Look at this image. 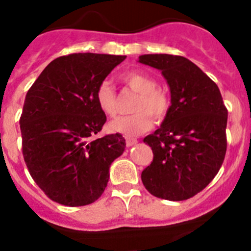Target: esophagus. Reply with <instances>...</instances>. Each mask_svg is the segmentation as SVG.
<instances>
[{
  "mask_svg": "<svg viewBox=\"0 0 251 251\" xmlns=\"http://www.w3.org/2000/svg\"><path fill=\"white\" fill-rule=\"evenodd\" d=\"M137 139H134V138H126V144H127V147H133L134 144H137Z\"/></svg>",
  "mask_w": 251,
  "mask_h": 251,
  "instance_id": "esophagus-1",
  "label": "esophagus"
}]
</instances>
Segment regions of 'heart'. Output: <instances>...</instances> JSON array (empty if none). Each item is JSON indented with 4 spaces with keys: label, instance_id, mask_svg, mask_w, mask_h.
<instances>
[{
    "label": "heart",
    "instance_id": "1",
    "mask_svg": "<svg viewBox=\"0 0 251 251\" xmlns=\"http://www.w3.org/2000/svg\"><path fill=\"white\" fill-rule=\"evenodd\" d=\"M122 79L132 91L139 94L133 107L132 116L118 117L108 124L110 132L123 134L126 137H135L147 132L155 122H162L171 109V98L167 92L157 88V80L141 71H130L123 75ZM94 98L98 107L107 116L117 113L116 93L109 80H102L98 84Z\"/></svg>",
    "mask_w": 251,
    "mask_h": 251
}]
</instances>
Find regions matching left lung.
Returning <instances> with one entry per match:
<instances>
[{"label":"left lung","mask_w":251,"mask_h":251,"mask_svg":"<svg viewBox=\"0 0 251 251\" xmlns=\"http://www.w3.org/2000/svg\"><path fill=\"white\" fill-rule=\"evenodd\" d=\"M138 62L159 70L171 89L169 113L143 139L154 157L142 181L154 197L185 201L201 192L224 162L227 110L217 84L185 57L143 54Z\"/></svg>","instance_id":"obj_1"}]
</instances>
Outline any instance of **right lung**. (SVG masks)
<instances>
[{"label": "right lung", "instance_id": "obj_1", "mask_svg": "<svg viewBox=\"0 0 251 251\" xmlns=\"http://www.w3.org/2000/svg\"><path fill=\"white\" fill-rule=\"evenodd\" d=\"M126 56L73 53L53 59L28 89L20 119L29 174L50 199L67 206L93 203L109 167L126 148L121 134L93 139L107 117L94 93Z\"/></svg>", "mask_w": 251, "mask_h": 251}]
</instances>
